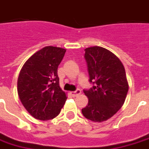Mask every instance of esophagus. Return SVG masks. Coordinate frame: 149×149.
Segmentation results:
<instances>
[{"instance_id":"obj_1","label":"esophagus","mask_w":149,"mask_h":149,"mask_svg":"<svg viewBox=\"0 0 149 149\" xmlns=\"http://www.w3.org/2000/svg\"><path fill=\"white\" fill-rule=\"evenodd\" d=\"M81 93V89H77L76 91H72V92H71V94L73 97L78 96V95H80Z\"/></svg>"}]
</instances>
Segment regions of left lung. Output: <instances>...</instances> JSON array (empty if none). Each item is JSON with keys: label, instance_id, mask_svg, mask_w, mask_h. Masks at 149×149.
<instances>
[{"label": "left lung", "instance_id": "left-lung-1", "mask_svg": "<svg viewBox=\"0 0 149 149\" xmlns=\"http://www.w3.org/2000/svg\"><path fill=\"white\" fill-rule=\"evenodd\" d=\"M85 51L93 87L83 90L89 102L82 114L87 119L102 123L116 114L125 102L128 91L125 68L118 57L106 48L95 46Z\"/></svg>", "mask_w": 149, "mask_h": 149}]
</instances>
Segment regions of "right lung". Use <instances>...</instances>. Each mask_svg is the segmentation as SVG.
I'll return each instance as SVG.
<instances>
[{"instance_id": "1", "label": "right lung", "mask_w": 149, "mask_h": 149, "mask_svg": "<svg viewBox=\"0 0 149 149\" xmlns=\"http://www.w3.org/2000/svg\"><path fill=\"white\" fill-rule=\"evenodd\" d=\"M66 50L45 47L27 60L17 79V93L23 107L39 120H49L60 114L67 99L59 85L58 66Z\"/></svg>"}]
</instances>
